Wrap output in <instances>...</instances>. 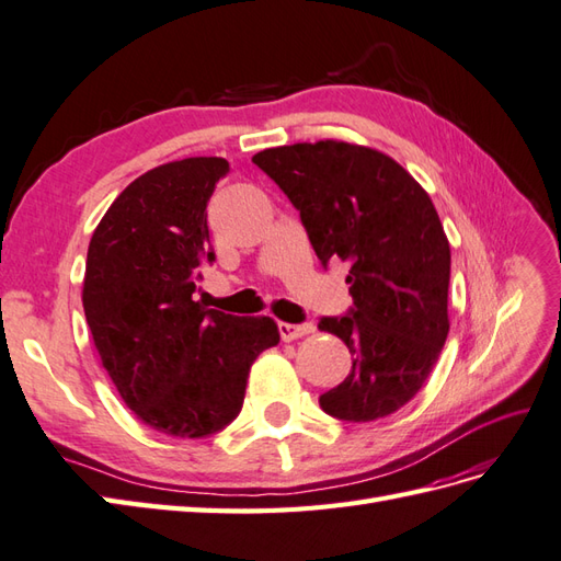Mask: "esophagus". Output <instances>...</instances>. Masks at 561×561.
Instances as JSON below:
<instances>
[{"label": "esophagus", "instance_id": "1", "mask_svg": "<svg viewBox=\"0 0 561 561\" xmlns=\"http://www.w3.org/2000/svg\"><path fill=\"white\" fill-rule=\"evenodd\" d=\"M316 332V324H289V322H279V334L284 342H294L301 340V336Z\"/></svg>", "mask_w": 561, "mask_h": 561}]
</instances>
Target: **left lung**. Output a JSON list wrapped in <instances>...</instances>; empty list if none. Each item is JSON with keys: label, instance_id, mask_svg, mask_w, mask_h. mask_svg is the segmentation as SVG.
<instances>
[{"label": "left lung", "instance_id": "8db88e82", "mask_svg": "<svg viewBox=\"0 0 561 561\" xmlns=\"http://www.w3.org/2000/svg\"><path fill=\"white\" fill-rule=\"evenodd\" d=\"M253 162L301 213L322 265L346 260L354 308L322 318L354 356L324 413L370 423L399 411L425 385L449 334L451 251L425 188L389 154L344 140L294 142Z\"/></svg>", "mask_w": 561, "mask_h": 561}]
</instances>
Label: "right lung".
Wrapping results in <instances>:
<instances>
[{
  "instance_id": "1",
  "label": "right lung",
  "mask_w": 561,
  "mask_h": 561,
  "mask_svg": "<svg viewBox=\"0 0 561 561\" xmlns=\"http://www.w3.org/2000/svg\"><path fill=\"white\" fill-rule=\"evenodd\" d=\"M225 158H186L131 181L88 245L83 310L116 392L172 437H207L237 419L253 360L279 344L272 318H237L201 301L213 263L207 201Z\"/></svg>"
}]
</instances>
